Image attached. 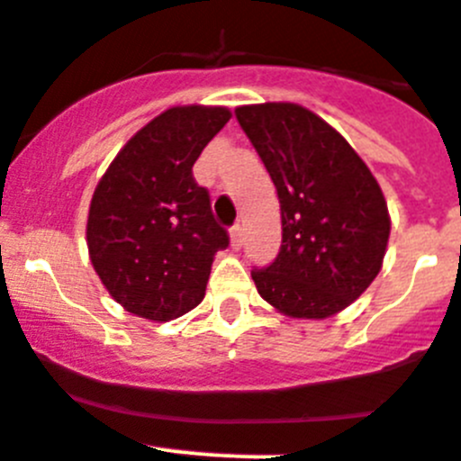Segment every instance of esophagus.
<instances>
[{
    "instance_id": "1",
    "label": "esophagus",
    "mask_w": 461,
    "mask_h": 461,
    "mask_svg": "<svg viewBox=\"0 0 461 461\" xmlns=\"http://www.w3.org/2000/svg\"><path fill=\"white\" fill-rule=\"evenodd\" d=\"M230 239H231V248H234V250H239V248L243 246V227L241 225L231 227Z\"/></svg>"
}]
</instances>
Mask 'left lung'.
I'll use <instances>...</instances> for the list:
<instances>
[{
  "instance_id": "left-lung-1",
  "label": "left lung",
  "mask_w": 461,
  "mask_h": 461,
  "mask_svg": "<svg viewBox=\"0 0 461 461\" xmlns=\"http://www.w3.org/2000/svg\"><path fill=\"white\" fill-rule=\"evenodd\" d=\"M234 113L280 202L278 258L253 269L259 297L290 318L336 315L383 267L390 215L378 181L334 127L299 104H253Z\"/></svg>"
}]
</instances>
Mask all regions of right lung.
<instances>
[{"mask_svg": "<svg viewBox=\"0 0 461 461\" xmlns=\"http://www.w3.org/2000/svg\"><path fill=\"white\" fill-rule=\"evenodd\" d=\"M231 118L225 106H174L115 155L87 213V250L104 287L139 318H181L206 294L230 246L192 167Z\"/></svg>", "mask_w": 461, "mask_h": 461, "instance_id": "obj_1", "label": "right lung"}]
</instances>
